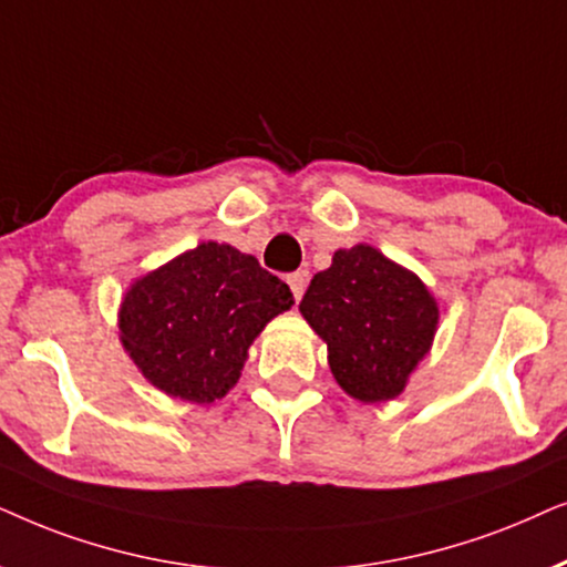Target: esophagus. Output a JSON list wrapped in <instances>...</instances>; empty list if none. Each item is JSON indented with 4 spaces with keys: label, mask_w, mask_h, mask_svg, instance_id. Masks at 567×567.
<instances>
[{
    "label": "esophagus",
    "mask_w": 567,
    "mask_h": 567,
    "mask_svg": "<svg viewBox=\"0 0 567 567\" xmlns=\"http://www.w3.org/2000/svg\"><path fill=\"white\" fill-rule=\"evenodd\" d=\"M288 285L292 290V296H296V300L303 298V290H306V275L303 271H292V275H288Z\"/></svg>",
    "instance_id": "obj_1"
}]
</instances>
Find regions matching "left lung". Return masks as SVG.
<instances>
[{"instance_id":"obj_1","label":"left lung","mask_w":567,"mask_h":567,"mask_svg":"<svg viewBox=\"0 0 567 567\" xmlns=\"http://www.w3.org/2000/svg\"><path fill=\"white\" fill-rule=\"evenodd\" d=\"M300 313L327 342L339 386L365 404L402 394L437 327L422 279L365 244L339 248L331 267L313 275Z\"/></svg>"}]
</instances>
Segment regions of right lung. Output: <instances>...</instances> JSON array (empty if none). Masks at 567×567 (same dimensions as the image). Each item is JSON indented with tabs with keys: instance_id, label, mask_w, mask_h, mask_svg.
I'll use <instances>...</instances> for the list:
<instances>
[{
	"instance_id": "1",
	"label": "right lung",
	"mask_w": 567,
	"mask_h": 567,
	"mask_svg": "<svg viewBox=\"0 0 567 567\" xmlns=\"http://www.w3.org/2000/svg\"><path fill=\"white\" fill-rule=\"evenodd\" d=\"M296 303L282 279L228 244H199L126 290L121 344L142 375L194 404L236 386L248 347Z\"/></svg>"
}]
</instances>
